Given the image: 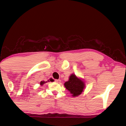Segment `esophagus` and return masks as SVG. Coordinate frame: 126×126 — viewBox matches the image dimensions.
<instances>
[{
    "mask_svg": "<svg viewBox=\"0 0 126 126\" xmlns=\"http://www.w3.org/2000/svg\"><path fill=\"white\" fill-rule=\"evenodd\" d=\"M55 82L57 83H60L61 79H55Z\"/></svg>",
    "mask_w": 126,
    "mask_h": 126,
    "instance_id": "esophagus-1",
    "label": "esophagus"
}]
</instances>
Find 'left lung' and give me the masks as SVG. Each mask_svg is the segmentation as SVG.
Returning a JSON list of instances; mask_svg holds the SVG:
<instances>
[{
  "label": "left lung",
  "mask_w": 126,
  "mask_h": 126,
  "mask_svg": "<svg viewBox=\"0 0 126 126\" xmlns=\"http://www.w3.org/2000/svg\"><path fill=\"white\" fill-rule=\"evenodd\" d=\"M64 86L69 91L73 97H77L80 95L85 87L84 82L80 78H78L75 74H72L69 80L65 82Z\"/></svg>",
  "instance_id": "1"
}]
</instances>
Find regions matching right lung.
Returning a JSON list of instances; mask_svg holds the SVG:
<instances>
[{"label":"right lung","mask_w":126,"mask_h":126,"mask_svg":"<svg viewBox=\"0 0 126 126\" xmlns=\"http://www.w3.org/2000/svg\"><path fill=\"white\" fill-rule=\"evenodd\" d=\"M48 82H49V80H48ZM47 82H44V81H41V82H40V86H43V85L44 83H47Z\"/></svg>","instance_id":"right-lung-1"}]
</instances>
